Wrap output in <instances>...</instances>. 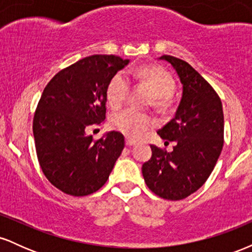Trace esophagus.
I'll use <instances>...</instances> for the list:
<instances>
[{
	"instance_id": "34e87169",
	"label": "esophagus",
	"mask_w": 252,
	"mask_h": 252,
	"mask_svg": "<svg viewBox=\"0 0 252 252\" xmlns=\"http://www.w3.org/2000/svg\"><path fill=\"white\" fill-rule=\"evenodd\" d=\"M126 146H128V147H131V146H135V144H136V141L135 140H132V138H126Z\"/></svg>"
}]
</instances>
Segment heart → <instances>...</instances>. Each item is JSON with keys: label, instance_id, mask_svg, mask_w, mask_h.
<instances>
[{"label": "heart", "instance_id": "1", "mask_svg": "<svg viewBox=\"0 0 252 252\" xmlns=\"http://www.w3.org/2000/svg\"><path fill=\"white\" fill-rule=\"evenodd\" d=\"M128 74L152 89L155 94L156 105L166 106L169 103L170 96L175 90V80L166 68L158 65H144L131 68ZM128 74L120 71L110 79L106 88V100L112 109L121 108L128 97L130 91ZM110 124L115 130L130 138H141L155 126V122L146 112L128 108L112 115Z\"/></svg>", "mask_w": 252, "mask_h": 252}]
</instances>
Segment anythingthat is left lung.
<instances>
[{"mask_svg":"<svg viewBox=\"0 0 252 252\" xmlns=\"http://www.w3.org/2000/svg\"><path fill=\"white\" fill-rule=\"evenodd\" d=\"M178 72L182 98L174 118L158 134L174 142L172 152L150 144L152 158L142 166L148 189L167 200H181L198 190L215 168L224 144V114L215 89L189 63L162 56Z\"/></svg>","mask_w":252,"mask_h":252,"instance_id":"obj_1","label":"left lung"}]
</instances>
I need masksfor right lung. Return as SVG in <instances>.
I'll use <instances>...</instances> for the list:
<instances>
[{
    "label": "right lung",
    "instance_id": "1",
    "mask_svg": "<svg viewBox=\"0 0 252 252\" xmlns=\"http://www.w3.org/2000/svg\"><path fill=\"white\" fill-rule=\"evenodd\" d=\"M128 63L112 54L86 57L58 72L43 89L33 118L37 161L47 180L66 194L97 192L122 154L123 134L94 140L85 130L104 123L108 84Z\"/></svg>",
    "mask_w": 252,
    "mask_h": 252
}]
</instances>
